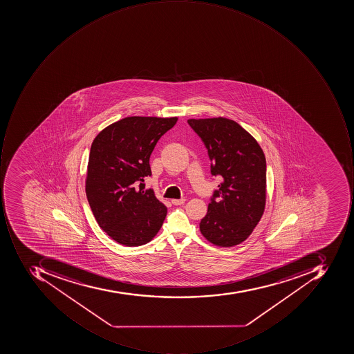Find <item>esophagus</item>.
<instances>
[{"label": "esophagus", "mask_w": 354, "mask_h": 354, "mask_svg": "<svg viewBox=\"0 0 354 354\" xmlns=\"http://www.w3.org/2000/svg\"><path fill=\"white\" fill-rule=\"evenodd\" d=\"M186 200L184 199V198H182V199H174L171 200L172 204L174 205H180V204L185 203Z\"/></svg>", "instance_id": "34e87169"}]
</instances>
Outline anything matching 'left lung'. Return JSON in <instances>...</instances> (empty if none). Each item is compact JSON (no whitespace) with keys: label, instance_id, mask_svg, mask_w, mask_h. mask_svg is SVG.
<instances>
[{"label":"left lung","instance_id":"obj_1","mask_svg":"<svg viewBox=\"0 0 354 354\" xmlns=\"http://www.w3.org/2000/svg\"><path fill=\"white\" fill-rule=\"evenodd\" d=\"M222 182L214 192L200 231L209 243L233 247L249 237L266 203V158L259 142L230 119H189Z\"/></svg>","mask_w":354,"mask_h":354}]
</instances>
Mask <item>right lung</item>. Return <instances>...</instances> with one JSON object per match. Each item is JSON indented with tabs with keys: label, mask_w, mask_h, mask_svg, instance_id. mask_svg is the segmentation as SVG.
I'll return each mask as SVG.
<instances>
[{
	"label": "right lung",
	"mask_w": 354,
	"mask_h": 354,
	"mask_svg": "<svg viewBox=\"0 0 354 354\" xmlns=\"http://www.w3.org/2000/svg\"><path fill=\"white\" fill-rule=\"evenodd\" d=\"M178 118L127 117L105 127L91 145L86 196L97 224L121 245L138 247L162 227L167 207L152 189L151 153Z\"/></svg>",
	"instance_id": "1"
}]
</instances>
